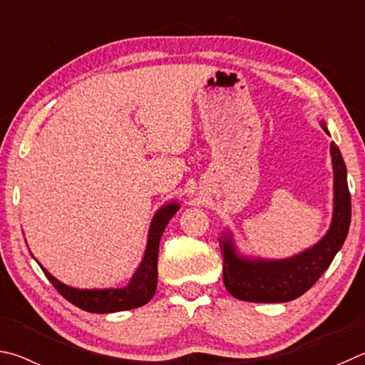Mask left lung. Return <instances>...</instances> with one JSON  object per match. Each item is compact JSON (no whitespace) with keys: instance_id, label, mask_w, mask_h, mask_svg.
<instances>
[{"instance_id":"left-lung-1","label":"left lung","mask_w":365,"mask_h":365,"mask_svg":"<svg viewBox=\"0 0 365 365\" xmlns=\"http://www.w3.org/2000/svg\"><path fill=\"white\" fill-rule=\"evenodd\" d=\"M321 126L330 134L325 123ZM330 155L334 165V216L327 234L314 247L287 259H250L237 253L231 234L220 239L222 280L232 297L253 303L292 302L308 292L327 271L346 239L351 222L346 165L335 143L330 144Z\"/></svg>"}]
</instances>
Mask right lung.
<instances>
[{"label":"right lung","mask_w":365,"mask_h":365,"mask_svg":"<svg viewBox=\"0 0 365 365\" xmlns=\"http://www.w3.org/2000/svg\"><path fill=\"white\" fill-rule=\"evenodd\" d=\"M179 210L178 203H166L158 212L153 215V220L150 222L149 237H147V247L144 258L140 261L138 271L134 272L130 284L121 289H73L57 280L54 276L44 269V276L49 279V282L56 287V290L61 295L80 309L88 312H101V314H107V312H117V311H126L139 308L145 303H149L153 293L157 290V263H158V245L162 234L165 231L166 225L175 216Z\"/></svg>","instance_id":"right-lung-1"}]
</instances>
